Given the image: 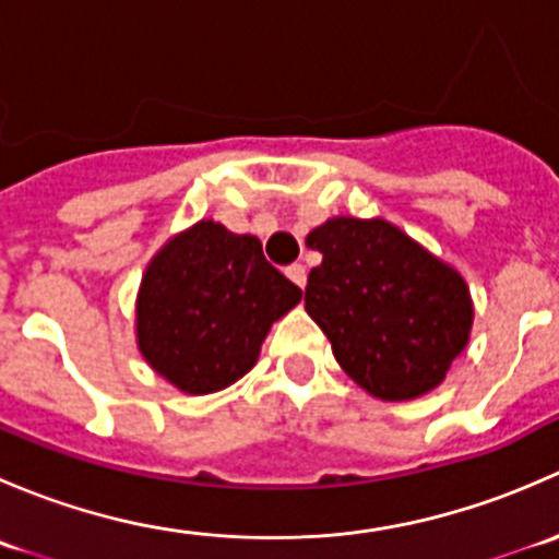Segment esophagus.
Segmentation results:
<instances>
[{"label": "esophagus", "instance_id": "esophagus-1", "mask_svg": "<svg viewBox=\"0 0 559 559\" xmlns=\"http://www.w3.org/2000/svg\"><path fill=\"white\" fill-rule=\"evenodd\" d=\"M286 275H289L292 284H297L300 289L308 284V273H306V267H302V264H292V267H286Z\"/></svg>", "mask_w": 559, "mask_h": 559}]
</instances>
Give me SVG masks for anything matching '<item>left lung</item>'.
Returning <instances> with one entry per match:
<instances>
[{
    "instance_id": "left-lung-1",
    "label": "left lung",
    "mask_w": 559,
    "mask_h": 559,
    "mask_svg": "<svg viewBox=\"0 0 559 559\" xmlns=\"http://www.w3.org/2000/svg\"><path fill=\"white\" fill-rule=\"evenodd\" d=\"M306 243L321 253L306 311L348 379L389 403L441 386L473 326L471 289L452 264L384 218L332 216Z\"/></svg>"
}]
</instances>
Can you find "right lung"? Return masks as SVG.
I'll return each instance as SVG.
<instances>
[{"instance_id": "add662e5", "label": "right lung", "mask_w": 559, "mask_h": 559, "mask_svg": "<svg viewBox=\"0 0 559 559\" xmlns=\"http://www.w3.org/2000/svg\"><path fill=\"white\" fill-rule=\"evenodd\" d=\"M300 300L259 238L202 218L145 264L134 302L138 352L178 392H222L257 365L273 321Z\"/></svg>"}]
</instances>
